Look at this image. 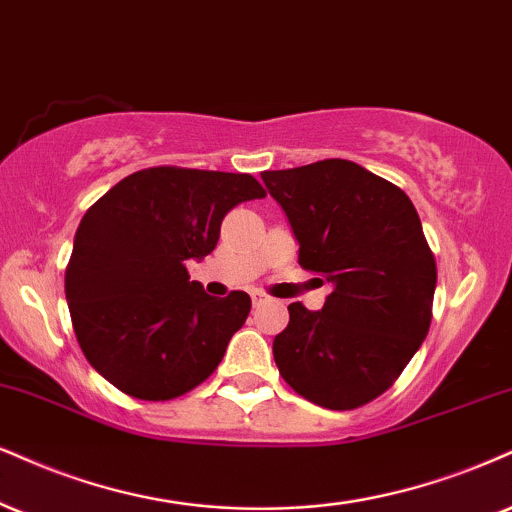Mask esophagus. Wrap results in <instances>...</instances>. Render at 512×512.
<instances>
[{"mask_svg": "<svg viewBox=\"0 0 512 512\" xmlns=\"http://www.w3.org/2000/svg\"><path fill=\"white\" fill-rule=\"evenodd\" d=\"M251 301H254V306H263V304H270L273 296H268L266 292H251Z\"/></svg>", "mask_w": 512, "mask_h": 512, "instance_id": "esophagus-1", "label": "esophagus"}]
</instances>
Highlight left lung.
<instances>
[{"label":"left lung","instance_id":"8db88e82","mask_svg":"<svg viewBox=\"0 0 512 512\" xmlns=\"http://www.w3.org/2000/svg\"><path fill=\"white\" fill-rule=\"evenodd\" d=\"M299 242V266L332 287L320 311L289 304L277 370L330 410L363 406L401 375L432 320L437 263L406 192L344 159L261 173Z\"/></svg>","mask_w":512,"mask_h":512}]
</instances>
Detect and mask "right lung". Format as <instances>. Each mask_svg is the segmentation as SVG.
I'll return each instance as SVG.
<instances>
[{"instance_id": "add662e5", "label": "right lung", "mask_w": 512, "mask_h": 512, "mask_svg": "<svg viewBox=\"0 0 512 512\" xmlns=\"http://www.w3.org/2000/svg\"><path fill=\"white\" fill-rule=\"evenodd\" d=\"M266 197L246 173L147 168L85 213L66 268L73 330L104 380L142 401L194 389L223 361L251 299L189 282L187 261L216 249L232 206Z\"/></svg>"}]
</instances>
